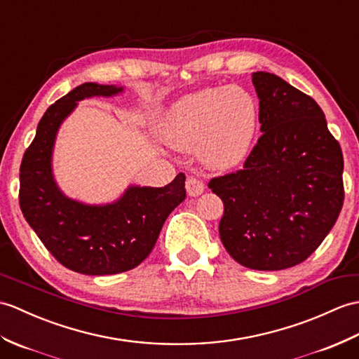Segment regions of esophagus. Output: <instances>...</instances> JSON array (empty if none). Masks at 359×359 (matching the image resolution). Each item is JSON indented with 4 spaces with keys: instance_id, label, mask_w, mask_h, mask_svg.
<instances>
[{
    "instance_id": "esophagus-1",
    "label": "esophagus",
    "mask_w": 359,
    "mask_h": 359,
    "mask_svg": "<svg viewBox=\"0 0 359 359\" xmlns=\"http://www.w3.org/2000/svg\"><path fill=\"white\" fill-rule=\"evenodd\" d=\"M185 187H187V193H188V196H191V197H197V196H200V194H202L203 191H205L203 182H202V180H198V179H196V177H193V176L187 177Z\"/></svg>"
}]
</instances>
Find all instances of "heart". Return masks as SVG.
<instances>
[{
	"label": "heart",
	"mask_w": 359,
	"mask_h": 359,
	"mask_svg": "<svg viewBox=\"0 0 359 359\" xmlns=\"http://www.w3.org/2000/svg\"><path fill=\"white\" fill-rule=\"evenodd\" d=\"M258 104L241 87L205 88L182 97L161 122L166 145L179 151L197 147L200 162L226 171L241 165L254 145Z\"/></svg>",
	"instance_id": "b5f03b06"
}]
</instances>
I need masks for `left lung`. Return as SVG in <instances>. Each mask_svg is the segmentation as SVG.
I'll list each match as a JSON object with an SVG mask.
<instances>
[{"mask_svg": "<svg viewBox=\"0 0 359 359\" xmlns=\"http://www.w3.org/2000/svg\"><path fill=\"white\" fill-rule=\"evenodd\" d=\"M263 135L243 170L208 183L224 206L219 232L237 263L281 271L304 262L344 202L343 151L311 96L277 74L252 73Z\"/></svg>", "mask_w": 359, "mask_h": 359, "instance_id": "obj_1", "label": "left lung"}]
</instances>
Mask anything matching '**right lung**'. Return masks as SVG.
Masks as SVG:
<instances>
[{
    "label": "right lung",
    "mask_w": 359,
    "mask_h": 359,
    "mask_svg": "<svg viewBox=\"0 0 359 359\" xmlns=\"http://www.w3.org/2000/svg\"><path fill=\"white\" fill-rule=\"evenodd\" d=\"M122 87L86 82L50 105L20 168V206L30 228L57 262L86 275L136 268L153 251L166 217L187 197L185 174L163 188L128 187L113 203L86 205L57 188L52 171L56 133L86 97H110Z\"/></svg>",
    "instance_id": "1"
}]
</instances>
